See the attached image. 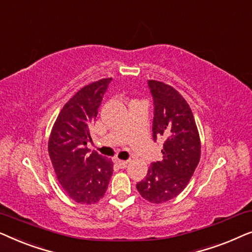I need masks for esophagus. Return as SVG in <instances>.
I'll list each match as a JSON object with an SVG mask.
<instances>
[{
	"label": "esophagus",
	"instance_id": "1",
	"mask_svg": "<svg viewBox=\"0 0 252 252\" xmlns=\"http://www.w3.org/2000/svg\"><path fill=\"white\" fill-rule=\"evenodd\" d=\"M115 163L118 165V166L120 167V168H124V167H126V165L128 164V161L127 160H120V159H115Z\"/></svg>",
	"mask_w": 252,
	"mask_h": 252
}]
</instances>
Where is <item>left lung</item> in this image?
<instances>
[{
    "label": "left lung",
    "mask_w": 252,
    "mask_h": 252,
    "mask_svg": "<svg viewBox=\"0 0 252 252\" xmlns=\"http://www.w3.org/2000/svg\"><path fill=\"white\" fill-rule=\"evenodd\" d=\"M154 99L153 139L163 137V160L151 163L147 177L136 188L151 203L177 197L194 174L201 157V141L186 99L164 82L148 80Z\"/></svg>",
    "instance_id": "1"
}]
</instances>
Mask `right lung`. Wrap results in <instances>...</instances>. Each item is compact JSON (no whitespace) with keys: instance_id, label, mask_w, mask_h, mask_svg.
Wrapping results in <instances>:
<instances>
[{"instance_id":"right-lung-1","label":"right lung","mask_w":252,"mask_h":252,"mask_svg":"<svg viewBox=\"0 0 252 252\" xmlns=\"http://www.w3.org/2000/svg\"><path fill=\"white\" fill-rule=\"evenodd\" d=\"M102 79L81 88L58 115L48 143L55 173L64 191L80 204H94L104 196L113 163L96 151L89 154L94 125L109 84Z\"/></svg>"}]
</instances>
